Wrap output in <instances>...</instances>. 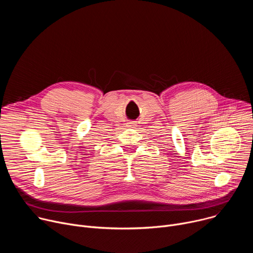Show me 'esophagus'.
Segmentation results:
<instances>
[{
	"instance_id": "34e87169",
	"label": "esophagus",
	"mask_w": 253,
	"mask_h": 253,
	"mask_svg": "<svg viewBox=\"0 0 253 253\" xmlns=\"http://www.w3.org/2000/svg\"><path fill=\"white\" fill-rule=\"evenodd\" d=\"M127 126H128V127H134V126H136V123H135L134 121H131V122H128V123H127Z\"/></svg>"
}]
</instances>
